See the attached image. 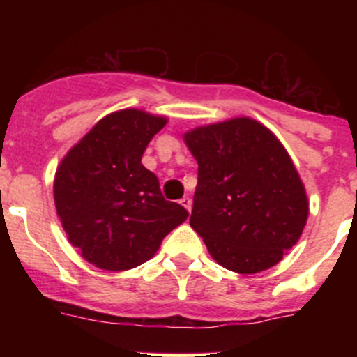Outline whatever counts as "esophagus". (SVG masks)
<instances>
[{
	"instance_id": "obj_1",
	"label": "esophagus",
	"mask_w": 357,
	"mask_h": 357,
	"mask_svg": "<svg viewBox=\"0 0 357 357\" xmlns=\"http://www.w3.org/2000/svg\"><path fill=\"white\" fill-rule=\"evenodd\" d=\"M179 204H181L186 211L192 212V199H190V197H183V199L179 200Z\"/></svg>"
}]
</instances>
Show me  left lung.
Returning <instances> with one entry per match:
<instances>
[{"mask_svg": "<svg viewBox=\"0 0 357 357\" xmlns=\"http://www.w3.org/2000/svg\"><path fill=\"white\" fill-rule=\"evenodd\" d=\"M199 164L190 226L218 264L252 275L278 264L304 231L309 200L278 138L235 117L185 132Z\"/></svg>", "mask_w": 357, "mask_h": 357, "instance_id": "1", "label": "left lung"}]
</instances>
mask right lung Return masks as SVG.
I'll use <instances>...</instances> for the list:
<instances>
[{"mask_svg":"<svg viewBox=\"0 0 357 357\" xmlns=\"http://www.w3.org/2000/svg\"><path fill=\"white\" fill-rule=\"evenodd\" d=\"M167 124L138 109L100 119L62 158L53 197L68 242L105 271H126L155 255L188 211L164 199L157 176L142 164L150 139Z\"/></svg>","mask_w":357,"mask_h":357,"instance_id":"1","label":"right lung"}]
</instances>
